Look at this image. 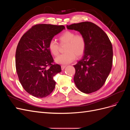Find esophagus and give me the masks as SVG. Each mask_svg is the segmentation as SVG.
Wrapping results in <instances>:
<instances>
[{"mask_svg": "<svg viewBox=\"0 0 130 130\" xmlns=\"http://www.w3.org/2000/svg\"><path fill=\"white\" fill-rule=\"evenodd\" d=\"M66 67V66H65V65H62L61 66V69H62V70L64 69V68Z\"/></svg>", "mask_w": 130, "mask_h": 130, "instance_id": "esophagus-1", "label": "esophagus"}]
</instances>
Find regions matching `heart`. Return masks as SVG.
Wrapping results in <instances>:
<instances>
[{
	"mask_svg": "<svg viewBox=\"0 0 130 130\" xmlns=\"http://www.w3.org/2000/svg\"><path fill=\"white\" fill-rule=\"evenodd\" d=\"M60 44H66L64 51L66 53L58 55L55 58L57 63L67 64L73 62L76 56L80 57L84 55L87 42L84 35L76 34L72 31H66L61 34L58 37ZM49 50L53 55L56 56L59 53L60 45L54 40H51L48 44Z\"/></svg>",
	"mask_w": 130,
	"mask_h": 130,
	"instance_id": "b5f03b06",
	"label": "heart"
}]
</instances>
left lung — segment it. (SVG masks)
Returning <instances> with one entry per match:
<instances>
[{"instance_id":"8db88e82","label":"left lung","mask_w":130,"mask_h":130,"mask_svg":"<svg viewBox=\"0 0 130 130\" xmlns=\"http://www.w3.org/2000/svg\"><path fill=\"white\" fill-rule=\"evenodd\" d=\"M84 35L87 47L82 60L74 65V81L81 92L89 94L103 87L111 72L113 48L108 36L93 23L84 22L67 25Z\"/></svg>"}]
</instances>
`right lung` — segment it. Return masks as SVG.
<instances>
[{"instance_id": "add662e5", "label": "right lung", "mask_w": 130, "mask_h": 130, "mask_svg": "<svg viewBox=\"0 0 130 130\" xmlns=\"http://www.w3.org/2000/svg\"><path fill=\"white\" fill-rule=\"evenodd\" d=\"M65 29L63 25L36 24L23 35L15 52V68L26 91L36 98H45L55 87L54 76L61 72L48 48L49 42Z\"/></svg>"}]
</instances>
